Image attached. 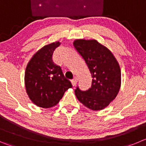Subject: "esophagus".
<instances>
[{
	"label": "esophagus",
	"instance_id": "obj_1",
	"mask_svg": "<svg viewBox=\"0 0 146 146\" xmlns=\"http://www.w3.org/2000/svg\"><path fill=\"white\" fill-rule=\"evenodd\" d=\"M71 83H72V84H73V86H76V84H77V83H78V78L76 77V76L74 78H73V80H72Z\"/></svg>",
	"mask_w": 146,
	"mask_h": 146
}]
</instances>
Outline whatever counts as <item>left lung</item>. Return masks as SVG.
I'll return each mask as SVG.
<instances>
[{
  "instance_id": "8db88e82",
  "label": "left lung",
  "mask_w": 146,
  "mask_h": 146,
  "mask_svg": "<svg viewBox=\"0 0 146 146\" xmlns=\"http://www.w3.org/2000/svg\"><path fill=\"white\" fill-rule=\"evenodd\" d=\"M73 46L84 58L92 77V87L75 94L81 103L94 111L107 107L112 102L121 86V70L111 51L95 39H76Z\"/></svg>"
}]
</instances>
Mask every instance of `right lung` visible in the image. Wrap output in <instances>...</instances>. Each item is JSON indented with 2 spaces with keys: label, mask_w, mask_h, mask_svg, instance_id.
<instances>
[{
  "label": "right lung",
  "mask_w": 146,
  "mask_h": 146,
  "mask_svg": "<svg viewBox=\"0 0 146 146\" xmlns=\"http://www.w3.org/2000/svg\"><path fill=\"white\" fill-rule=\"evenodd\" d=\"M60 44L55 42L44 46L33 55L26 68V91L34 104L42 108L56 105L65 91L71 88L61 68L52 61L54 50Z\"/></svg>",
  "instance_id": "1"
}]
</instances>
